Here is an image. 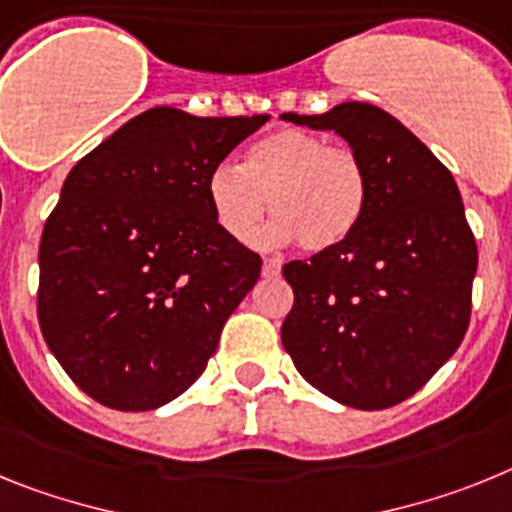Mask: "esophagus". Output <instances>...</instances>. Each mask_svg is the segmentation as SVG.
<instances>
[{
    "instance_id": "esophagus-1",
    "label": "esophagus",
    "mask_w": 512,
    "mask_h": 512,
    "mask_svg": "<svg viewBox=\"0 0 512 512\" xmlns=\"http://www.w3.org/2000/svg\"><path fill=\"white\" fill-rule=\"evenodd\" d=\"M278 273H281V260L265 257V262H262V275H265V278H275Z\"/></svg>"
}]
</instances>
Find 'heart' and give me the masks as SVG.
Returning <instances> with one entry per match:
<instances>
[{"mask_svg": "<svg viewBox=\"0 0 512 512\" xmlns=\"http://www.w3.org/2000/svg\"><path fill=\"white\" fill-rule=\"evenodd\" d=\"M206 193L219 226L237 242H252L270 208L275 221L265 231L268 242H299L306 252H327L361 224L368 175L345 146L286 128L255 141L242 167L219 164L208 175Z\"/></svg>", "mask_w": 512, "mask_h": 512, "instance_id": "obj_1", "label": "heart"}]
</instances>
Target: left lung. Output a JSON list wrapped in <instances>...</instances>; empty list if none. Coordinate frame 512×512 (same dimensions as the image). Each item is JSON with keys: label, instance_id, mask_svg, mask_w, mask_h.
Here are the masks:
<instances>
[{"label": "left lung", "instance_id": "1", "mask_svg": "<svg viewBox=\"0 0 512 512\" xmlns=\"http://www.w3.org/2000/svg\"><path fill=\"white\" fill-rule=\"evenodd\" d=\"M283 121L335 131L368 175V206L340 247L283 265L293 309L281 340L314 389L355 410L404 402L469 327L477 244L459 185L386 110L340 102Z\"/></svg>", "mask_w": 512, "mask_h": 512}]
</instances>
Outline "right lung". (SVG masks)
Listing matches in <instances>:
<instances>
[{
    "instance_id": "add662e5",
    "label": "right lung",
    "mask_w": 512,
    "mask_h": 512,
    "mask_svg": "<svg viewBox=\"0 0 512 512\" xmlns=\"http://www.w3.org/2000/svg\"><path fill=\"white\" fill-rule=\"evenodd\" d=\"M262 123L151 108L66 175L38 252V322L71 381L105 407L180 397L260 278V255L221 229L206 182Z\"/></svg>"
}]
</instances>
